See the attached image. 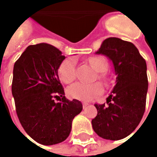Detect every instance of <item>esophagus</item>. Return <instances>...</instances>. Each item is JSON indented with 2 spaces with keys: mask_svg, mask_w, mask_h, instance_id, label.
I'll return each mask as SVG.
<instances>
[{
  "mask_svg": "<svg viewBox=\"0 0 157 157\" xmlns=\"http://www.w3.org/2000/svg\"><path fill=\"white\" fill-rule=\"evenodd\" d=\"M82 105H83V108H86V107L89 105V103H86V102H84V103H82Z\"/></svg>",
  "mask_w": 157,
  "mask_h": 157,
  "instance_id": "34e87169",
  "label": "esophagus"
}]
</instances>
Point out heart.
<instances>
[{"mask_svg":"<svg viewBox=\"0 0 157 157\" xmlns=\"http://www.w3.org/2000/svg\"><path fill=\"white\" fill-rule=\"evenodd\" d=\"M90 65L98 71L97 77L99 80L107 82L108 81V76L106 70L107 69V60L100 56L90 57L88 59ZM76 68V60L73 58H67L62 62L58 68V74L59 79L66 84L71 83L76 77L75 74ZM103 88L99 82H94L92 84H84L81 82H76L72 84L67 89V94L69 98L78 99L81 101H89L96 96L103 93Z\"/></svg>","mask_w":157,"mask_h":157,"instance_id":"heart-1","label":"heart"}]
</instances>
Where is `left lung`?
I'll return each instance as SVG.
<instances>
[{"mask_svg":"<svg viewBox=\"0 0 157 157\" xmlns=\"http://www.w3.org/2000/svg\"><path fill=\"white\" fill-rule=\"evenodd\" d=\"M96 54H103L112 62L117 80L107 105L94 104L98 114L92 126L101 138L120 140L136 129L145 112L146 61L133 43L117 37L103 40Z\"/></svg>","mask_w":157,"mask_h":157,"instance_id":"8db88e82","label":"left lung"}]
</instances>
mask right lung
I'll use <instances>...</instances> for the list:
<instances>
[{"label":"right lung","mask_w":157,"mask_h":157,"mask_svg":"<svg viewBox=\"0 0 157 157\" xmlns=\"http://www.w3.org/2000/svg\"><path fill=\"white\" fill-rule=\"evenodd\" d=\"M64 59L57 48L40 43L28 46L13 66L12 95L18 120L26 133L43 145L64 141L72 120L82 111L81 101L64 96L58 74Z\"/></svg>","instance_id":"1"}]
</instances>
